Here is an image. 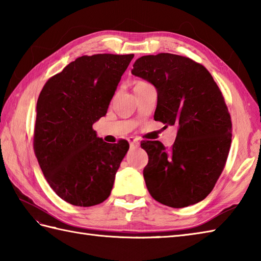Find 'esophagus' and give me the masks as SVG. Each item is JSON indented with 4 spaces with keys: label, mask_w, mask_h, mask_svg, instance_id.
Segmentation results:
<instances>
[{
    "label": "esophagus",
    "mask_w": 261,
    "mask_h": 261,
    "mask_svg": "<svg viewBox=\"0 0 261 261\" xmlns=\"http://www.w3.org/2000/svg\"><path fill=\"white\" fill-rule=\"evenodd\" d=\"M127 141H129V143H130V146L131 147H137V146H139L140 145V141L137 139V138H134V137H130L129 139H127Z\"/></svg>",
    "instance_id": "34e87169"
}]
</instances>
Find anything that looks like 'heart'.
<instances>
[{
	"label": "heart",
	"mask_w": 261,
	"mask_h": 261,
	"mask_svg": "<svg viewBox=\"0 0 261 261\" xmlns=\"http://www.w3.org/2000/svg\"><path fill=\"white\" fill-rule=\"evenodd\" d=\"M143 83H145V82H141V81H140V82H137V84H143ZM137 84H136V85H137Z\"/></svg>",
	"instance_id": "b5f03b06"
}]
</instances>
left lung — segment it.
<instances>
[{"instance_id": "left-lung-1", "label": "left lung", "mask_w": 261, "mask_h": 261, "mask_svg": "<svg viewBox=\"0 0 261 261\" xmlns=\"http://www.w3.org/2000/svg\"><path fill=\"white\" fill-rule=\"evenodd\" d=\"M131 73L156 87L153 119L177 127L169 150L160 141L141 142L149 157L143 169L149 193L175 208L203 201L231 146V118L219 86L204 66L173 54L138 58Z\"/></svg>"}]
</instances>
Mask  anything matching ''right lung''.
Segmentation results:
<instances>
[{
  "label": "right lung",
  "instance_id": "obj_1",
  "mask_svg": "<svg viewBox=\"0 0 261 261\" xmlns=\"http://www.w3.org/2000/svg\"><path fill=\"white\" fill-rule=\"evenodd\" d=\"M135 55L82 56L53 76L37 102L33 149L54 192L75 206L107 199L115 174L129 150L110 145L93 124L108 112L121 76Z\"/></svg>",
  "mask_w": 261,
  "mask_h": 261
}]
</instances>
